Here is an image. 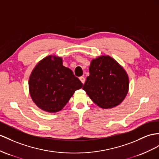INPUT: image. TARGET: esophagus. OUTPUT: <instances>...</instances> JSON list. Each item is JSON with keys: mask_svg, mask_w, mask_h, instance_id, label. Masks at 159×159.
Masks as SVG:
<instances>
[{"mask_svg": "<svg viewBox=\"0 0 159 159\" xmlns=\"http://www.w3.org/2000/svg\"><path fill=\"white\" fill-rule=\"evenodd\" d=\"M79 79H80V80L81 81V83H82L83 84H84V82H85V79H84V77H83V76H80V77H79Z\"/></svg>", "mask_w": 159, "mask_h": 159, "instance_id": "34e87169", "label": "esophagus"}]
</instances>
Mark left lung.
<instances>
[{
	"instance_id": "1",
	"label": "left lung",
	"mask_w": 159,
	"mask_h": 159,
	"mask_svg": "<svg viewBox=\"0 0 159 159\" xmlns=\"http://www.w3.org/2000/svg\"><path fill=\"white\" fill-rule=\"evenodd\" d=\"M89 73L83 89L99 107H114L125 99L128 91V76L111 57L103 56L93 60Z\"/></svg>"
}]
</instances>
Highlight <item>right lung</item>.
I'll use <instances>...</instances> for the list:
<instances>
[{"instance_id":"right-lung-1","label":"right lung","mask_w":159,"mask_h":159,"mask_svg":"<svg viewBox=\"0 0 159 159\" xmlns=\"http://www.w3.org/2000/svg\"><path fill=\"white\" fill-rule=\"evenodd\" d=\"M82 87L83 83L70 69L63 66L62 58L56 56H48L40 61L29 80L30 95L34 103L50 113L60 111L75 91Z\"/></svg>"}]
</instances>
